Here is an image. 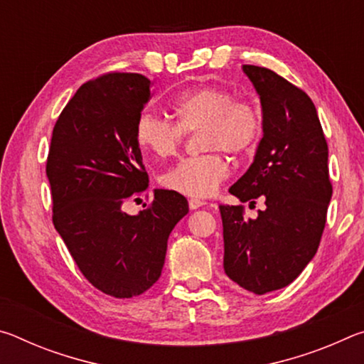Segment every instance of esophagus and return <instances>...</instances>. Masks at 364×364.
<instances>
[{"mask_svg":"<svg viewBox=\"0 0 364 364\" xmlns=\"http://www.w3.org/2000/svg\"><path fill=\"white\" fill-rule=\"evenodd\" d=\"M202 205H205L204 200H200V199H189V208H191V210H196V208H199Z\"/></svg>","mask_w":364,"mask_h":364,"instance_id":"1","label":"esophagus"}]
</instances>
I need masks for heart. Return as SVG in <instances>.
<instances>
[{"label": "heart", "mask_w": 364, "mask_h": 364, "mask_svg": "<svg viewBox=\"0 0 364 364\" xmlns=\"http://www.w3.org/2000/svg\"><path fill=\"white\" fill-rule=\"evenodd\" d=\"M176 122L143 112L134 125L139 149L154 157H170L181 146L184 134L199 131V146L208 151L183 159L162 175L170 191L189 197H208L230 175V164L221 151L236 157L250 156L263 133V114L257 102L234 97L220 85H199L171 101Z\"/></svg>", "instance_id": "b5f03b06"}]
</instances>
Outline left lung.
<instances>
[{"label": "left lung", "mask_w": 364, "mask_h": 364, "mask_svg": "<svg viewBox=\"0 0 364 364\" xmlns=\"http://www.w3.org/2000/svg\"><path fill=\"white\" fill-rule=\"evenodd\" d=\"M244 72L260 95L263 138L254 164L230 193L267 208L255 220L244 205H220L228 278L254 294L291 284L315 257L326 226L332 183L316 107L304 90L258 65Z\"/></svg>", "instance_id": "left-lung-1"}]
</instances>
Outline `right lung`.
Instances as JSON below:
<instances>
[{"instance_id": "1", "label": "right lung", "mask_w": 364, "mask_h": 364, "mask_svg": "<svg viewBox=\"0 0 364 364\" xmlns=\"http://www.w3.org/2000/svg\"><path fill=\"white\" fill-rule=\"evenodd\" d=\"M151 86L130 72L83 83L58 117L46 160L53 225L90 284L115 299L156 284L170 232L189 210L170 189H156L139 215L122 210L149 183L134 125Z\"/></svg>"}]
</instances>
